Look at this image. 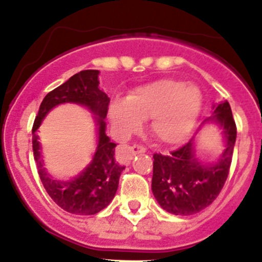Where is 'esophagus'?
<instances>
[{"label":"esophagus","mask_w":262,"mask_h":262,"mask_svg":"<svg viewBox=\"0 0 262 262\" xmlns=\"http://www.w3.org/2000/svg\"><path fill=\"white\" fill-rule=\"evenodd\" d=\"M146 147L143 146H139V144H137V146H132L128 148V150H126L124 155H121V161H123L124 163H129V161L133 158V156L136 155H139V153H146Z\"/></svg>","instance_id":"esophagus-1"}]
</instances>
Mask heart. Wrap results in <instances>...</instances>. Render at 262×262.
Wrapping results in <instances>:
<instances>
[{
  "label": "heart",
  "mask_w": 262,
  "mask_h": 262,
  "mask_svg": "<svg viewBox=\"0 0 262 262\" xmlns=\"http://www.w3.org/2000/svg\"><path fill=\"white\" fill-rule=\"evenodd\" d=\"M202 104L195 84L163 78L134 89L126 101L113 102L110 121L115 134L126 138L141 129L142 119L150 118V130L158 141L178 144L191 134Z\"/></svg>",
  "instance_id": "1"
}]
</instances>
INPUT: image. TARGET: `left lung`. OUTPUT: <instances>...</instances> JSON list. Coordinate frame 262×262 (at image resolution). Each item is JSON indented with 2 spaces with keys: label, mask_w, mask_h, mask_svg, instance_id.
<instances>
[{
  "label": "left lung",
  "mask_w": 262,
  "mask_h": 262,
  "mask_svg": "<svg viewBox=\"0 0 262 262\" xmlns=\"http://www.w3.org/2000/svg\"><path fill=\"white\" fill-rule=\"evenodd\" d=\"M214 120L223 128L227 146L219 161L203 165L195 158L192 139L170 155H153L152 191L158 204L175 215H191L210 205L228 178L237 126L228 101L214 106Z\"/></svg>",
  "instance_id": "left-lung-1"
}]
</instances>
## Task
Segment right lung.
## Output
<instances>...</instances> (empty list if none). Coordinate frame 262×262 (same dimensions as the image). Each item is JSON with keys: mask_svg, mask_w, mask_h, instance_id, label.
I'll return each instance as SVG.
<instances>
[{"mask_svg": "<svg viewBox=\"0 0 262 262\" xmlns=\"http://www.w3.org/2000/svg\"><path fill=\"white\" fill-rule=\"evenodd\" d=\"M99 71L86 70L76 73L64 83L48 92L39 107L33 125V150L39 178L44 189L63 210L80 215H92L106 208L115 196L119 178L124 166L115 160L116 144L105 134V116L110 99L99 89ZM63 102H76L89 107L98 116L99 144L92 163L85 171L70 182L49 178L40 160V145L36 130L41 120L54 106Z\"/></svg>", "mask_w": 262, "mask_h": 262, "instance_id": "obj_1", "label": "right lung"}]
</instances>
